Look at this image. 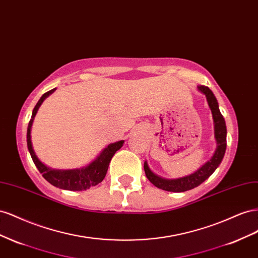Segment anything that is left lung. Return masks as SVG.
I'll return each instance as SVG.
<instances>
[{
    "label": "left lung",
    "mask_w": 258,
    "mask_h": 258,
    "mask_svg": "<svg viewBox=\"0 0 258 258\" xmlns=\"http://www.w3.org/2000/svg\"><path fill=\"white\" fill-rule=\"evenodd\" d=\"M198 90L200 93H202L205 97H207V101L209 104V107L211 109L213 122H214V137L216 141V150L213 154V157L205 163L199 167L196 172L192 174L183 176V177L175 178V179H167L163 178L161 176L154 174L145 161L144 168L147 178H148L154 186L158 187L159 189L165 190V191H172V192H183L190 189H194L198 187L199 185L207 180L210 176L215 172L216 168L222 163L223 158L226 152L227 147V127L224 116L219 111L218 101L215 97V95L210 90L209 87L200 85L198 86Z\"/></svg>",
    "instance_id": "obj_1"
}]
</instances>
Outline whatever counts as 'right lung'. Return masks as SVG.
I'll return each mask as SVG.
<instances>
[{
	"mask_svg": "<svg viewBox=\"0 0 258 258\" xmlns=\"http://www.w3.org/2000/svg\"><path fill=\"white\" fill-rule=\"evenodd\" d=\"M56 91V88L48 91L47 93L43 94L38 104L35 105L31 120L29 122L28 130H27V146L28 150L30 152V156L33 160V163L38 167L40 173L43 175V177L45 178L51 185L64 189V190H71V191H82L90 189L91 187H94L98 185L99 182L102 181L107 174L109 163L111 161L113 154L121 149V147L124 144V141H119L116 143L109 144L106 148L102 149V151L98 154L97 158L94 161H92L90 164L86 166H83L81 168H73V170H55V168H50L47 165H45L41 162V160L36 156L32 142H31V127L33 124L34 116L38 112L40 106L43 104V101L45 100L50 94H53Z\"/></svg>",
	"mask_w": 258,
	"mask_h": 258,
	"instance_id": "obj_1",
	"label": "right lung"
}]
</instances>
